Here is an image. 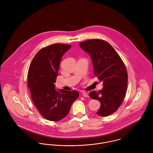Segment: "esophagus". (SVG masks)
I'll list each match as a JSON object with an SVG mask.
<instances>
[{"mask_svg": "<svg viewBox=\"0 0 153 153\" xmlns=\"http://www.w3.org/2000/svg\"><path fill=\"white\" fill-rule=\"evenodd\" d=\"M82 95L84 96V97H89V94H88L87 92H85V91H82Z\"/></svg>", "mask_w": 153, "mask_h": 153, "instance_id": "obj_1", "label": "esophagus"}]
</instances>
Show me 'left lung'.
I'll return each instance as SVG.
<instances>
[{
    "label": "left lung",
    "instance_id": "8db88e82",
    "mask_svg": "<svg viewBox=\"0 0 153 153\" xmlns=\"http://www.w3.org/2000/svg\"><path fill=\"white\" fill-rule=\"evenodd\" d=\"M80 47L90 55L94 76L103 82L101 90L92 91L89 95L101 102L97 114L108 117L118 110L125 97L128 77L126 66L115 49L104 40L88 39L80 42Z\"/></svg>",
    "mask_w": 153,
    "mask_h": 153
}]
</instances>
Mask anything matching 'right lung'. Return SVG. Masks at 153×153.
<instances>
[{"instance_id":"1","label":"right lung","mask_w":153,"mask_h":153,"mask_svg":"<svg viewBox=\"0 0 153 153\" xmlns=\"http://www.w3.org/2000/svg\"><path fill=\"white\" fill-rule=\"evenodd\" d=\"M71 45L55 44L40 49L30 64L27 85L39 114L50 121H59L69 114L71 104L79 96L76 90L55 89L59 63Z\"/></svg>"}]
</instances>
